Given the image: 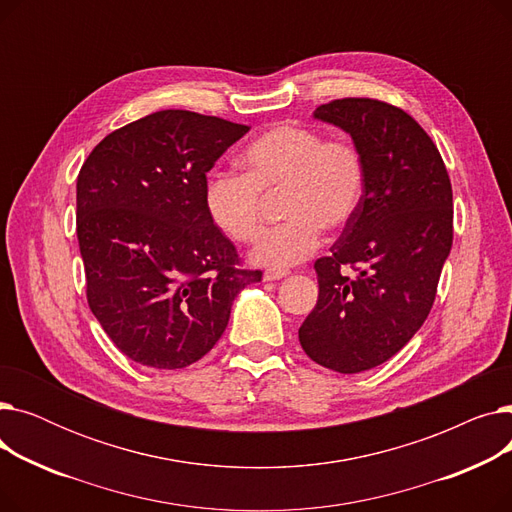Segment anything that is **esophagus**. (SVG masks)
I'll return each mask as SVG.
<instances>
[{"label": "esophagus", "mask_w": 512, "mask_h": 512, "mask_svg": "<svg viewBox=\"0 0 512 512\" xmlns=\"http://www.w3.org/2000/svg\"><path fill=\"white\" fill-rule=\"evenodd\" d=\"M284 276H288V270H276V267H272V270H265L263 280L265 282H274V280H280Z\"/></svg>", "instance_id": "1"}]
</instances>
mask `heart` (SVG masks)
Masks as SVG:
<instances>
[{"label":"heart","mask_w":512,"mask_h":512,"mask_svg":"<svg viewBox=\"0 0 512 512\" xmlns=\"http://www.w3.org/2000/svg\"><path fill=\"white\" fill-rule=\"evenodd\" d=\"M242 174L215 172L205 186L209 218L234 242L265 230L263 197H278L286 218L263 238L255 261L288 267L315 253L321 232L342 230L365 195V159L346 139H324L303 124H278L240 155Z\"/></svg>","instance_id":"b5f03b06"}]
</instances>
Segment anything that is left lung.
Instances as JSON below:
<instances>
[{"label": "left lung", "instance_id": "left-lung-1", "mask_svg": "<svg viewBox=\"0 0 512 512\" xmlns=\"http://www.w3.org/2000/svg\"><path fill=\"white\" fill-rule=\"evenodd\" d=\"M315 118L351 134L365 159V195L328 257L319 297L299 328L303 351L338 373L394 357L423 326L452 247V186L427 132L396 105L344 97Z\"/></svg>", "mask_w": 512, "mask_h": 512}]
</instances>
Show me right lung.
<instances>
[{"mask_svg":"<svg viewBox=\"0 0 512 512\" xmlns=\"http://www.w3.org/2000/svg\"><path fill=\"white\" fill-rule=\"evenodd\" d=\"M249 126L186 110L130 122L89 153L76 180L87 301L134 363L182 369L224 334L245 270L205 205L207 172Z\"/></svg>","mask_w":512,"mask_h":512,"instance_id":"1","label":"right lung"}]
</instances>
